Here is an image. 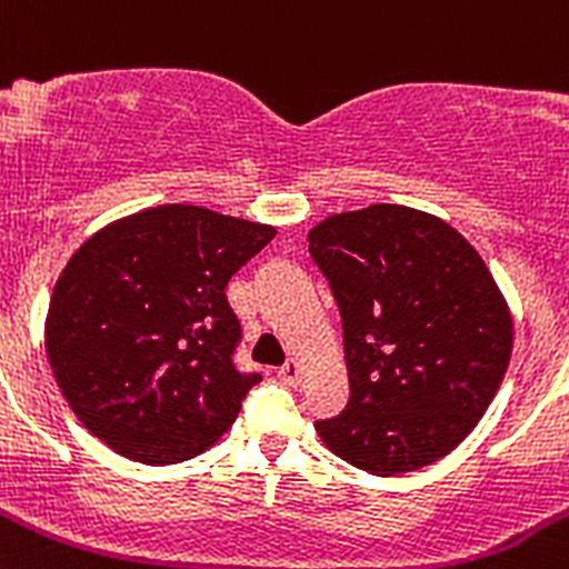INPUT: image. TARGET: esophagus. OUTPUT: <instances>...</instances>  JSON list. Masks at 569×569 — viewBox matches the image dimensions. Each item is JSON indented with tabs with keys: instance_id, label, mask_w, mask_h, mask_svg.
I'll return each mask as SVG.
<instances>
[{
	"instance_id": "esophagus-1",
	"label": "esophagus",
	"mask_w": 569,
	"mask_h": 569,
	"mask_svg": "<svg viewBox=\"0 0 569 569\" xmlns=\"http://www.w3.org/2000/svg\"><path fill=\"white\" fill-rule=\"evenodd\" d=\"M280 379L289 381V385H297V381L302 379V365L297 362V359H289V362L280 368Z\"/></svg>"
}]
</instances>
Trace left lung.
<instances>
[{
  "label": "left lung",
  "mask_w": 569,
  "mask_h": 569,
  "mask_svg": "<svg viewBox=\"0 0 569 569\" xmlns=\"http://www.w3.org/2000/svg\"><path fill=\"white\" fill-rule=\"evenodd\" d=\"M345 328L348 410L317 421L337 458L376 477L458 449L506 379L513 317L475 247L432 212L370 204L309 232Z\"/></svg>",
  "instance_id": "1"
}]
</instances>
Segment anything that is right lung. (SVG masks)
Listing matches in <instances>:
<instances>
[{
    "label": "right lung",
    "instance_id": "add662e5",
    "mask_svg": "<svg viewBox=\"0 0 569 569\" xmlns=\"http://www.w3.org/2000/svg\"><path fill=\"white\" fill-rule=\"evenodd\" d=\"M272 224L196 204L109 221L58 274L44 320L56 385L78 421L123 458L182 463L236 423L260 376L232 365L241 326L227 283Z\"/></svg>",
    "mask_w": 569,
    "mask_h": 569
}]
</instances>
